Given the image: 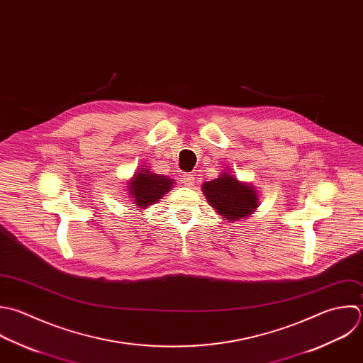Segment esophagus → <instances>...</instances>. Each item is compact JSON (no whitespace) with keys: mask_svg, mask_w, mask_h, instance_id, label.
Returning <instances> with one entry per match:
<instances>
[{"mask_svg":"<svg viewBox=\"0 0 363 363\" xmlns=\"http://www.w3.org/2000/svg\"><path fill=\"white\" fill-rule=\"evenodd\" d=\"M182 181H184L185 186H194V184H195V178L192 174H184Z\"/></svg>","mask_w":363,"mask_h":363,"instance_id":"esophagus-1","label":"esophagus"}]
</instances>
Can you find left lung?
I'll list each match as a JSON object with an SVG mask.
<instances>
[{
  "label": "left lung",
  "mask_w": 363,
  "mask_h": 363,
  "mask_svg": "<svg viewBox=\"0 0 363 363\" xmlns=\"http://www.w3.org/2000/svg\"><path fill=\"white\" fill-rule=\"evenodd\" d=\"M203 192L209 203L228 220H239L250 215L259 202L253 186L226 174L205 182Z\"/></svg>",
  "instance_id": "obj_1"
}]
</instances>
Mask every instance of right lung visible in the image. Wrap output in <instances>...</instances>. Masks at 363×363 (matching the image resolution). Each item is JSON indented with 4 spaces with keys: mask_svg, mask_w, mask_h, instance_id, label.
Segmentation results:
<instances>
[{
    "mask_svg": "<svg viewBox=\"0 0 363 363\" xmlns=\"http://www.w3.org/2000/svg\"><path fill=\"white\" fill-rule=\"evenodd\" d=\"M174 179L165 175L154 174L148 169H143L135 174L130 184V194L134 203L140 208H147L161 199L174 185Z\"/></svg>",
    "mask_w": 363,
    "mask_h": 363,
    "instance_id": "add662e5",
    "label": "right lung"
}]
</instances>
